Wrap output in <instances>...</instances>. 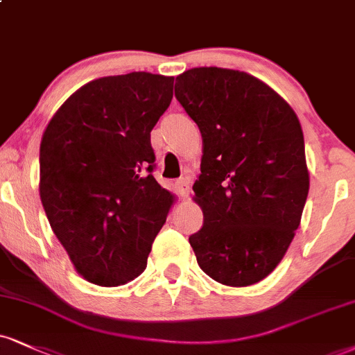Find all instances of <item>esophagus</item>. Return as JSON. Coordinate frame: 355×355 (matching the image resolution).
Segmentation results:
<instances>
[{
    "label": "esophagus",
    "mask_w": 355,
    "mask_h": 355,
    "mask_svg": "<svg viewBox=\"0 0 355 355\" xmlns=\"http://www.w3.org/2000/svg\"><path fill=\"white\" fill-rule=\"evenodd\" d=\"M175 190H177V193L182 196V198H185V196H189L190 193V185H189V180L187 178H178V180H175Z\"/></svg>",
    "instance_id": "obj_1"
}]
</instances>
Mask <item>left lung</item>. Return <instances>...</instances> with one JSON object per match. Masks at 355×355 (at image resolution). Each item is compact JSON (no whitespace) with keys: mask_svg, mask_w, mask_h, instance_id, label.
Instances as JSON below:
<instances>
[{"mask_svg":"<svg viewBox=\"0 0 355 355\" xmlns=\"http://www.w3.org/2000/svg\"><path fill=\"white\" fill-rule=\"evenodd\" d=\"M175 97L203 137V226L189 238L198 266L226 286L258 283L288 251L309 191L297 115L259 79L221 67L185 71Z\"/></svg>","mask_w":355,"mask_h":355,"instance_id":"left-lung-1","label":"left lung"}]
</instances>
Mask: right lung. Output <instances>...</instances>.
I'll return each mask as SVG.
<instances>
[{
	"instance_id": "1",
	"label": "right lung",
	"mask_w": 355,
	"mask_h": 355,
	"mask_svg": "<svg viewBox=\"0 0 355 355\" xmlns=\"http://www.w3.org/2000/svg\"><path fill=\"white\" fill-rule=\"evenodd\" d=\"M172 97L173 78L109 76L72 94L46 127L42 207L74 268L94 284L135 279L175 203L153 178L150 144Z\"/></svg>"
}]
</instances>
